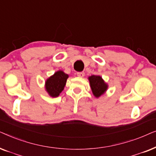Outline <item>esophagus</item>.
I'll return each mask as SVG.
<instances>
[{
	"instance_id": "obj_1",
	"label": "esophagus",
	"mask_w": 156,
	"mask_h": 156,
	"mask_svg": "<svg viewBox=\"0 0 156 156\" xmlns=\"http://www.w3.org/2000/svg\"><path fill=\"white\" fill-rule=\"evenodd\" d=\"M77 76L79 77H83L84 76V72H77Z\"/></svg>"
}]
</instances>
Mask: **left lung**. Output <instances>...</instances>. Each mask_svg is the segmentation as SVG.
I'll return each instance as SVG.
<instances>
[{
    "mask_svg": "<svg viewBox=\"0 0 156 156\" xmlns=\"http://www.w3.org/2000/svg\"><path fill=\"white\" fill-rule=\"evenodd\" d=\"M93 95L99 98L106 93L108 89V84L99 75H91L88 77Z\"/></svg>",
    "mask_w": 156,
    "mask_h": 156,
    "instance_id": "obj_1",
    "label": "left lung"
}]
</instances>
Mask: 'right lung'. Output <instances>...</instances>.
I'll list each match as a JSON object with an SVG mask.
<instances>
[{
    "instance_id": "1",
    "label": "right lung",
    "mask_w": 156,
    "mask_h": 156,
    "mask_svg": "<svg viewBox=\"0 0 156 156\" xmlns=\"http://www.w3.org/2000/svg\"><path fill=\"white\" fill-rule=\"evenodd\" d=\"M68 77L69 75L65 73L62 70H58L47 79L44 88L49 96L53 98L59 97L64 90Z\"/></svg>"
}]
</instances>
